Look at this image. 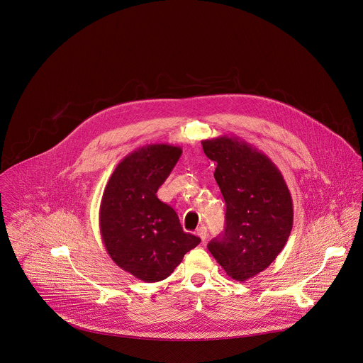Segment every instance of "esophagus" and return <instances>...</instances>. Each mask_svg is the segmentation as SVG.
<instances>
[{
  "instance_id": "34e87169",
  "label": "esophagus",
  "mask_w": 363,
  "mask_h": 363,
  "mask_svg": "<svg viewBox=\"0 0 363 363\" xmlns=\"http://www.w3.org/2000/svg\"><path fill=\"white\" fill-rule=\"evenodd\" d=\"M198 235H199V238H201V241H206L207 240V228L204 227V225H201L198 228V233H196Z\"/></svg>"
}]
</instances>
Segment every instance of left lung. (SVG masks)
<instances>
[{
    "label": "left lung",
    "instance_id": "left-lung-1",
    "mask_svg": "<svg viewBox=\"0 0 363 363\" xmlns=\"http://www.w3.org/2000/svg\"><path fill=\"white\" fill-rule=\"evenodd\" d=\"M217 162L214 178L225 201V230L207 245L225 273L246 281L266 270L289 238L294 206L280 169L238 136L201 142Z\"/></svg>",
    "mask_w": 363,
    "mask_h": 363
}]
</instances>
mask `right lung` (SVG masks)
Returning a JSON list of instances; mask_svg holds the SVG:
<instances>
[{
	"instance_id": "add662e5",
	"label": "right lung",
	"mask_w": 363,
	"mask_h": 363,
	"mask_svg": "<svg viewBox=\"0 0 363 363\" xmlns=\"http://www.w3.org/2000/svg\"><path fill=\"white\" fill-rule=\"evenodd\" d=\"M181 153L167 143L142 146L118 162L103 192L99 224L107 253L142 281L167 279L201 242L156 195Z\"/></svg>"
}]
</instances>
